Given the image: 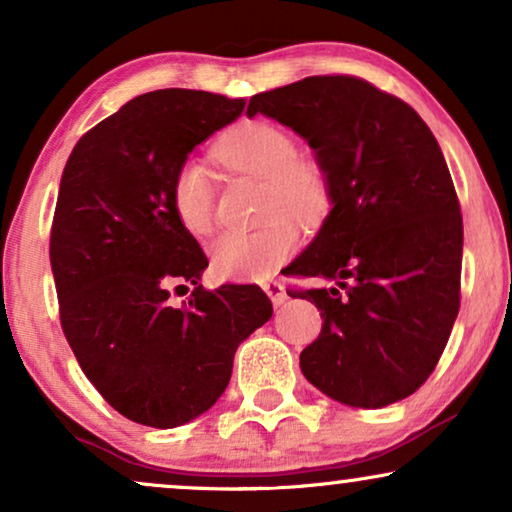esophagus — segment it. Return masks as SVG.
Here are the masks:
<instances>
[{
  "label": "esophagus",
  "mask_w": 512,
  "mask_h": 512,
  "mask_svg": "<svg viewBox=\"0 0 512 512\" xmlns=\"http://www.w3.org/2000/svg\"><path fill=\"white\" fill-rule=\"evenodd\" d=\"M263 291L268 293L270 300L275 305H282L286 300V291H284L282 279H268V282H263Z\"/></svg>",
  "instance_id": "34e87169"
}]
</instances>
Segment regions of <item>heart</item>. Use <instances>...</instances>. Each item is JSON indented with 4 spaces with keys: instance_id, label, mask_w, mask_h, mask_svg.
<instances>
[{
    "instance_id": "obj_1",
    "label": "heart",
    "mask_w": 512,
    "mask_h": 512,
    "mask_svg": "<svg viewBox=\"0 0 512 512\" xmlns=\"http://www.w3.org/2000/svg\"><path fill=\"white\" fill-rule=\"evenodd\" d=\"M214 156L228 170L263 179L261 216L268 223L249 233H226L212 244V270L228 282H261L296 254V221L317 223L331 207V181L324 165L300 156L289 130L270 121H244L214 144ZM170 205L193 237L216 226V188L198 160H184L172 174Z\"/></svg>"
}]
</instances>
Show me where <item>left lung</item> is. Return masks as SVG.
Masks as SVG:
<instances>
[{
  "mask_svg": "<svg viewBox=\"0 0 512 512\" xmlns=\"http://www.w3.org/2000/svg\"><path fill=\"white\" fill-rule=\"evenodd\" d=\"M307 139L331 181V214L289 268L328 289L286 291L321 310L300 370L354 408L415 394L459 314L464 221L443 151L415 109L359 76H307L249 100Z\"/></svg>",
  "mask_w": 512,
  "mask_h": 512,
  "instance_id": "left-lung-1",
  "label": "left lung"
}]
</instances>
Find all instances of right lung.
<instances>
[{
    "label": "right lung",
    "mask_w": 512,
    "mask_h": 512,
    "mask_svg": "<svg viewBox=\"0 0 512 512\" xmlns=\"http://www.w3.org/2000/svg\"><path fill=\"white\" fill-rule=\"evenodd\" d=\"M244 100L165 88L123 104L76 142L51 228L60 324L111 408L172 429L226 391L237 347L272 317L256 284L207 291V256L170 205L195 146L233 123ZM193 283L188 301L169 298Z\"/></svg>",
    "instance_id": "add662e5"
}]
</instances>
